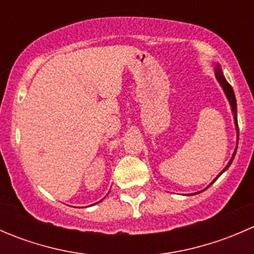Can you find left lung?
Wrapping results in <instances>:
<instances>
[{
	"mask_svg": "<svg viewBox=\"0 0 254 254\" xmlns=\"http://www.w3.org/2000/svg\"><path fill=\"white\" fill-rule=\"evenodd\" d=\"M215 76H216V79L217 81H219V83H220V86L222 87V89H224V92H225V94H226V97H227V99H229V102H230V106H231V109H232V114H234V120H235V127H236V131H237V145H238V123H237V103H236V97H235V92H234V89H232V87H231V84L229 83V82L226 81V78H225V76H224V73H222V71H221V67H220L219 65H216V67H215ZM236 151H237V147H236V150H235V152H234V155H232V157H231V160L229 161V163H227V166L226 167L224 168V170L221 171V172H220V175L216 177V178H219L220 176L222 175V173L225 172V171L227 170V168L230 167V165H231L232 163V161H234V158H235V155H236ZM216 178L214 179V181H216ZM214 181L211 182V183H214ZM206 189V188H205Z\"/></svg>",
	"mask_w": 254,
	"mask_h": 254,
	"instance_id": "left-lung-1",
	"label": "left lung"
}]
</instances>
